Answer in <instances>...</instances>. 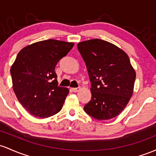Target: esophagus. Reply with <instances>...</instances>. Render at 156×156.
Instances as JSON below:
<instances>
[{
	"instance_id": "34e87169",
	"label": "esophagus",
	"mask_w": 156,
	"mask_h": 156,
	"mask_svg": "<svg viewBox=\"0 0 156 156\" xmlns=\"http://www.w3.org/2000/svg\"><path fill=\"white\" fill-rule=\"evenodd\" d=\"M81 90V87H77V88H73V91L74 92H78Z\"/></svg>"
}]
</instances>
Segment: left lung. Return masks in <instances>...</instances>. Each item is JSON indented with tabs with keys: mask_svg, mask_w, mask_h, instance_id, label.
<instances>
[{
	"mask_svg": "<svg viewBox=\"0 0 156 156\" xmlns=\"http://www.w3.org/2000/svg\"><path fill=\"white\" fill-rule=\"evenodd\" d=\"M91 81V101L85 112L98 120L121 113L133 93L136 71L126 53L106 41L91 39L78 44Z\"/></svg>",
	"mask_w": 156,
	"mask_h": 156,
	"instance_id": "left-lung-1",
	"label": "left lung"
}]
</instances>
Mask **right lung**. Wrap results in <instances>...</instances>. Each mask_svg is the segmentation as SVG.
Returning a JSON list of instances; mask_svg holds the SVG:
<instances>
[{
    "mask_svg": "<svg viewBox=\"0 0 156 156\" xmlns=\"http://www.w3.org/2000/svg\"><path fill=\"white\" fill-rule=\"evenodd\" d=\"M73 46V43L49 39L18 52L10 69L12 88L21 105L33 116L47 118L62 108L69 89L58 85L55 69Z\"/></svg>",
    "mask_w": 156,
    "mask_h": 156,
    "instance_id": "1",
    "label": "right lung"
}]
</instances>
